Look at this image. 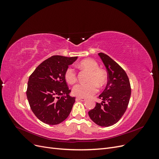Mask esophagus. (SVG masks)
I'll list each match as a JSON object with an SVG mask.
<instances>
[{
  "mask_svg": "<svg viewBox=\"0 0 159 159\" xmlns=\"http://www.w3.org/2000/svg\"><path fill=\"white\" fill-rule=\"evenodd\" d=\"M77 99L80 100V101H81V102H85V101H86L85 98H80V97L77 98Z\"/></svg>",
  "mask_w": 159,
  "mask_h": 159,
  "instance_id": "esophagus-1",
  "label": "esophagus"
}]
</instances>
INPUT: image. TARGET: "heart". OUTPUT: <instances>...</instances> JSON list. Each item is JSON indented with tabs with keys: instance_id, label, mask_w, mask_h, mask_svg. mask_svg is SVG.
Here are the masks:
<instances>
[{
	"instance_id": "1",
	"label": "heart",
	"mask_w": 159,
	"mask_h": 159,
	"mask_svg": "<svg viewBox=\"0 0 159 159\" xmlns=\"http://www.w3.org/2000/svg\"><path fill=\"white\" fill-rule=\"evenodd\" d=\"M78 67L89 71L88 78V83L79 84L72 89V93L80 98H89L98 91V86L102 88L107 82V75L103 70L99 68V64L95 60L88 58L83 60L78 64ZM64 78L66 82L74 84L77 80V74L75 70L69 67L66 69Z\"/></svg>"
}]
</instances>
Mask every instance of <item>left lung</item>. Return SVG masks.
<instances>
[{"instance_id": "left-lung-1", "label": "left lung", "mask_w": 159, "mask_h": 159, "mask_svg": "<svg viewBox=\"0 0 159 159\" xmlns=\"http://www.w3.org/2000/svg\"><path fill=\"white\" fill-rule=\"evenodd\" d=\"M98 55L107 71V84L99 95L102 103H96L88 112L92 121L101 127H109L117 123L125 112L131 97V89L125 70L104 53Z\"/></svg>"}]
</instances>
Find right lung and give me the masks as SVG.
I'll return each mask as SVG.
<instances>
[{
  "mask_svg": "<svg viewBox=\"0 0 159 159\" xmlns=\"http://www.w3.org/2000/svg\"><path fill=\"white\" fill-rule=\"evenodd\" d=\"M77 58L53 56L42 62L29 77L27 99L32 112L43 123L57 125L70 115L75 98L69 95L71 90L64 74Z\"/></svg>",
  "mask_w": 159,
  "mask_h": 159,
  "instance_id": "add662e5",
  "label": "right lung"
}]
</instances>
